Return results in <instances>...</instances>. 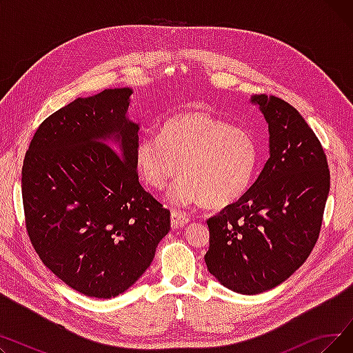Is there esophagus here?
<instances>
[{
  "instance_id": "esophagus-1",
  "label": "esophagus",
  "mask_w": 353,
  "mask_h": 353,
  "mask_svg": "<svg viewBox=\"0 0 353 353\" xmlns=\"http://www.w3.org/2000/svg\"><path fill=\"white\" fill-rule=\"evenodd\" d=\"M172 219V226L173 228H183L189 223V214L186 212H181V210H173L170 214Z\"/></svg>"
}]
</instances>
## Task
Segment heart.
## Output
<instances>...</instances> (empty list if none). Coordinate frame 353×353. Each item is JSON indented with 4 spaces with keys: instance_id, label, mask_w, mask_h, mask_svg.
<instances>
[{
    "instance_id": "1",
    "label": "heart",
    "mask_w": 353,
    "mask_h": 353,
    "mask_svg": "<svg viewBox=\"0 0 353 353\" xmlns=\"http://www.w3.org/2000/svg\"><path fill=\"white\" fill-rule=\"evenodd\" d=\"M261 148L242 127L206 110H189L167 119L159 137H143L134 153L136 165L154 189H164L180 172L172 199L177 205L205 201L213 209L242 199L256 176Z\"/></svg>"
}]
</instances>
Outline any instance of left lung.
Returning <instances> with one entry per match:
<instances>
[{
	"label": "left lung",
	"mask_w": 353,
	"mask_h": 353,
	"mask_svg": "<svg viewBox=\"0 0 353 353\" xmlns=\"http://www.w3.org/2000/svg\"><path fill=\"white\" fill-rule=\"evenodd\" d=\"M269 123L270 157L248 193L208 220L209 272L240 293L276 288L318 242L330 186L323 147L299 111L254 96Z\"/></svg>",
	"instance_id": "left-lung-1"
}]
</instances>
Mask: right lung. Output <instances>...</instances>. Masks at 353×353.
Segmentation results:
<instances>
[{
  "instance_id": "add662e5",
  "label": "right lung",
  "mask_w": 353,
  "mask_h": 353,
  "mask_svg": "<svg viewBox=\"0 0 353 353\" xmlns=\"http://www.w3.org/2000/svg\"><path fill=\"white\" fill-rule=\"evenodd\" d=\"M132 92L107 88L57 110L37 128L23 163L34 250L65 285L91 298L127 290L170 230V212L139 181V125L125 119Z\"/></svg>"
}]
</instances>
